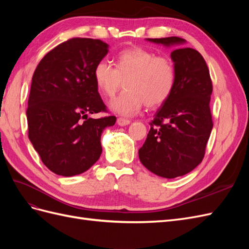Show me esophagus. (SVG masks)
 <instances>
[{"label":"esophagus","instance_id":"34e87169","mask_svg":"<svg viewBox=\"0 0 249 249\" xmlns=\"http://www.w3.org/2000/svg\"><path fill=\"white\" fill-rule=\"evenodd\" d=\"M130 120L129 119H125V118H123V117H119L117 118V124L120 125V126H125L127 124H130Z\"/></svg>","mask_w":249,"mask_h":249}]
</instances>
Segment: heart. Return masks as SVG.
Listing matches in <instances>:
<instances>
[{
	"label": "heart",
	"instance_id": "heart-1",
	"mask_svg": "<svg viewBox=\"0 0 249 249\" xmlns=\"http://www.w3.org/2000/svg\"><path fill=\"white\" fill-rule=\"evenodd\" d=\"M176 67L167 57L142 48H131L119 53L115 69L106 61L94 67L93 79L99 91L112 97L122 86L124 90L109 104L110 109L122 116H133L144 106L162 105L170 96L176 84Z\"/></svg>",
	"mask_w": 249,
	"mask_h": 249
}]
</instances>
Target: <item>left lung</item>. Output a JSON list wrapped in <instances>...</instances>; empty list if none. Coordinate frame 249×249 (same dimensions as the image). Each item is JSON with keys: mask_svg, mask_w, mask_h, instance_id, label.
I'll list each match as a JSON object with an SVG mask.
<instances>
[{"mask_svg": "<svg viewBox=\"0 0 249 249\" xmlns=\"http://www.w3.org/2000/svg\"><path fill=\"white\" fill-rule=\"evenodd\" d=\"M146 40L175 48L170 58L177 78L170 96L156 112L138 155L150 172L175 178L192 171L205 156L213 129L210 111L212 81L205 59L196 50L186 48L185 39L172 36Z\"/></svg>", "mask_w": 249, "mask_h": 249, "instance_id": "left-lung-1", "label": "left lung"}]
</instances>
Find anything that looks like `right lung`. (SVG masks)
<instances>
[{
	"mask_svg": "<svg viewBox=\"0 0 249 249\" xmlns=\"http://www.w3.org/2000/svg\"><path fill=\"white\" fill-rule=\"evenodd\" d=\"M108 52L100 39L72 38L50 51L34 71L26 113L29 139L58 176L91 167L102 155L103 131L116 122L115 116L88 117L106 110L93 71Z\"/></svg>",
	"mask_w": 249,
	"mask_h": 249,
	"instance_id": "right-lung-1",
	"label": "right lung"
}]
</instances>
